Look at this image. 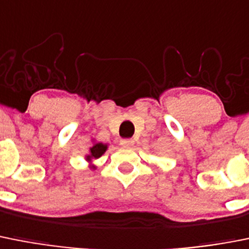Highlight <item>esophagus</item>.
<instances>
[{
	"instance_id": "esophagus-1",
	"label": "esophagus",
	"mask_w": 249,
	"mask_h": 249,
	"mask_svg": "<svg viewBox=\"0 0 249 249\" xmlns=\"http://www.w3.org/2000/svg\"><path fill=\"white\" fill-rule=\"evenodd\" d=\"M120 143L123 147H131V145H133L134 141L132 138H124V140H121Z\"/></svg>"
}]
</instances>
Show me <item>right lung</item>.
<instances>
[{
	"instance_id": "1",
	"label": "right lung",
	"mask_w": 249,
	"mask_h": 249,
	"mask_svg": "<svg viewBox=\"0 0 249 249\" xmlns=\"http://www.w3.org/2000/svg\"><path fill=\"white\" fill-rule=\"evenodd\" d=\"M107 148H108V145L107 144H104V143L101 142H93L92 147H90V149H89V154H86L85 159L86 160L90 163V168L91 169H96V166L92 165V160L93 159H99L100 157L104 156L105 152L107 150Z\"/></svg>"
}]
</instances>
